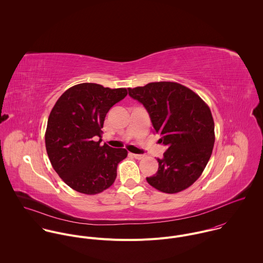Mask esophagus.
I'll use <instances>...</instances> for the list:
<instances>
[{"label":"esophagus","instance_id":"obj_1","mask_svg":"<svg viewBox=\"0 0 263 263\" xmlns=\"http://www.w3.org/2000/svg\"><path fill=\"white\" fill-rule=\"evenodd\" d=\"M133 157L137 160H142L144 158V155H140V154H133Z\"/></svg>","mask_w":263,"mask_h":263}]
</instances>
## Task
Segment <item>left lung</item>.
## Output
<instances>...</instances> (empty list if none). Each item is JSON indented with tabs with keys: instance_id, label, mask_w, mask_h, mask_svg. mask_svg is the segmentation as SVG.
<instances>
[{
	"instance_id": "1",
	"label": "left lung",
	"mask_w": 263,
	"mask_h": 263,
	"mask_svg": "<svg viewBox=\"0 0 263 263\" xmlns=\"http://www.w3.org/2000/svg\"><path fill=\"white\" fill-rule=\"evenodd\" d=\"M128 95L144 105L153 132L167 146L154 176L153 187L176 193L193 184L205 168L215 144V123L204 101L187 87L174 82H155L128 88Z\"/></svg>"
}]
</instances>
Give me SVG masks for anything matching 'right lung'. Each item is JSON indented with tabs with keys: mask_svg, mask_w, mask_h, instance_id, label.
<instances>
[{
	"mask_svg": "<svg viewBox=\"0 0 263 263\" xmlns=\"http://www.w3.org/2000/svg\"><path fill=\"white\" fill-rule=\"evenodd\" d=\"M127 95L125 88L110 89L83 83L68 89L47 120L45 147L59 176L71 188L96 194L110 187L125 149L100 146L106 113Z\"/></svg>",
	"mask_w": 263,
	"mask_h": 263,
	"instance_id": "obj_1",
	"label": "right lung"
}]
</instances>
